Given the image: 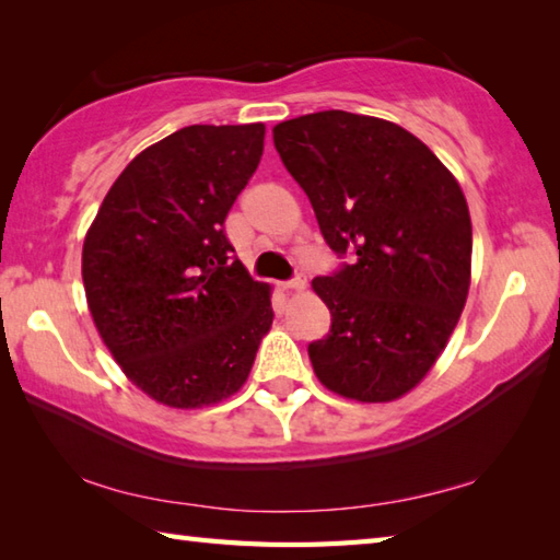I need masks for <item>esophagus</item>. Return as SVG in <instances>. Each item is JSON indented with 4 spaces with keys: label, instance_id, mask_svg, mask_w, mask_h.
Returning a JSON list of instances; mask_svg holds the SVG:
<instances>
[{
    "label": "esophagus",
    "instance_id": "34e87169",
    "mask_svg": "<svg viewBox=\"0 0 560 560\" xmlns=\"http://www.w3.org/2000/svg\"><path fill=\"white\" fill-rule=\"evenodd\" d=\"M305 287H307V281L303 277H295V279H291L287 283H281L283 291H303Z\"/></svg>",
    "mask_w": 560,
    "mask_h": 560
}]
</instances>
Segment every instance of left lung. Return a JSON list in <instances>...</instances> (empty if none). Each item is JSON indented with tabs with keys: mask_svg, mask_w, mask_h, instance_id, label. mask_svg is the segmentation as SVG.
Segmentation results:
<instances>
[{
	"mask_svg": "<svg viewBox=\"0 0 560 560\" xmlns=\"http://www.w3.org/2000/svg\"><path fill=\"white\" fill-rule=\"evenodd\" d=\"M273 147L339 255L313 279L331 313L307 347L319 383L363 404L395 401L455 331L471 283V219L457 177L407 129L371 115L323 110L279 122Z\"/></svg>",
	"mask_w": 560,
	"mask_h": 560,
	"instance_id": "1",
	"label": "left lung"
}]
</instances>
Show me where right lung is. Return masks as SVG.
<instances>
[{
  "label": "right lung",
  "mask_w": 560,
  "mask_h": 560,
  "mask_svg": "<svg viewBox=\"0 0 560 560\" xmlns=\"http://www.w3.org/2000/svg\"><path fill=\"white\" fill-rule=\"evenodd\" d=\"M265 125H189L129 161L83 237L105 347L171 409L235 395L271 329V287L233 259L223 221L257 171Z\"/></svg>",
  "instance_id": "1"
}]
</instances>
